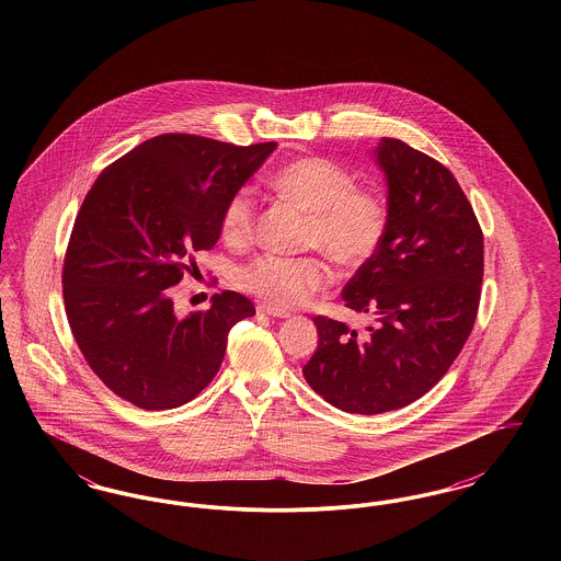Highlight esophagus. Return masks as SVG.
Segmentation results:
<instances>
[{"mask_svg": "<svg viewBox=\"0 0 561 561\" xmlns=\"http://www.w3.org/2000/svg\"><path fill=\"white\" fill-rule=\"evenodd\" d=\"M256 311H259V313H263V316H268V318H277V320H286V318H290V313H288V311L277 309V307H271V305H259V307H256Z\"/></svg>", "mask_w": 561, "mask_h": 561, "instance_id": "obj_1", "label": "esophagus"}]
</instances>
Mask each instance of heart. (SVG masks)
Returning <instances> with one entry per match:
<instances>
[{
	"label": "heart",
	"instance_id": "b5f03b06",
	"mask_svg": "<svg viewBox=\"0 0 561 561\" xmlns=\"http://www.w3.org/2000/svg\"><path fill=\"white\" fill-rule=\"evenodd\" d=\"M275 193L309 214L307 248L321 250L336 265L359 268L380 250L389 229V206L382 195L357 188L355 176L341 163L305 158L284 165L271 181ZM256 229V199L238 188L225 204L220 236L229 245H245ZM332 279L318 256L286 259L261 254L238 268V286L277 309L305 305Z\"/></svg>",
	"mask_w": 561,
	"mask_h": 561
}]
</instances>
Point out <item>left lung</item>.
Masks as SVG:
<instances>
[{"label": "left lung", "mask_w": 561, "mask_h": 561, "mask_svg": "<svg viewBox=\"0 0 561 561\" xmlns=\"http://www.w3.org/2000/svg\"><path fill=\"white\" fill-rule=\"evenodd\" d=\"M374 158L389 229L343 290L370 323L357 334L313 318L320 341L302 368L318 396L351 414L398 410L442 380L473 330L483 277V233L453 172L398 138H382Z\"/></svg>", "instance_id": "obj_1"}]
</instances>
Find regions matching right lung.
Listing matches in <instances>:
<instances>
[{
  "label": "right lung",
  "mask_w": 561,
  "mask_h": 561,
  "mask_svg": "<svg viewBox=\"0 0 561 561\" xmlns=\"http://www.w3.org/2000/svg\"><path fill=\"white\" fill-rule=\"evenodd\" d=\"M160 134L107 165L88 191L62 267L65 311L88 366L122 400L170 410L213 380L229 330L254 316L238 293L176 318L172 286L220 238L227 199L275 151Z\"/></svg>",
  "instance_id": "right-lung-1"
}]
</instances>
